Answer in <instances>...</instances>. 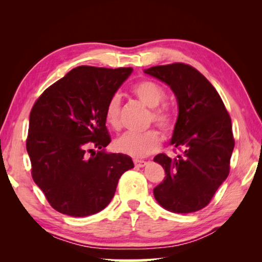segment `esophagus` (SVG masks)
<instances>
[{
	"mask_svg": "<svg viewBox=\"0 0 262 262\" xmlns=\"http://www.w3.org/2000/svg\"><path fill=\"white\" fill-rule=\"evenodd\" d=\"M134 164H135L136 167H144L145 165H147V162L140 161V159H136V161H134Z\"/></svg>",
	"mask_w": 262,
	"mask_h": 262,
	"instance_id": "obj_1",
	"label": "esophagus"
}]
</instances>
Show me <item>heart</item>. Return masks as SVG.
<instances>
[{
	"instance_id": "1",
	"label": "heart",
	"mask_w": 262,
	"mask_h": 262,
	"mask_svg": "<svg viewBox=\"0 0 262 262\" xmlns=\"http://www.w3.org/2000/svg\"><path fill=\"white\" fill-rule=\"evenodd\" d=\"M133 92L141 103L151 108V115L149 121L154 122L161 128L164 133H171L174 128V118L171 111L165 106H162L165 100V91L163 88L154 81H141L133 88ZM121 97L115 94L111 97L105 110V120L113 129H119L121 126L120 121ZM162 144V139L156 130H149L144 134H123L115 139L113 148L117 152L126 155L133 158H143L149 155L157 152Z\"/></svg>"
}]
</instances>
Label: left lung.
<instances>
[{
    "mask_svg": "<svg viewBox=\"0 0 262 262\" xmlns=\"http://www.w3.org/2000/svg\"><path fill=\"white\" fill-rule=\"evenodd\" d=\"M144 73L171 88L179 111L171 144L181 154L154 158L166 174L154 188L155 199L168 211H198L229 176L234 148L231 119L216 89L190 66H156Z\"/></svg>",
    "mask_w": 262,
    "mask_h": 262,
    "instance_id": "obj_1",
    "label": "left lung"
}]
</instances>
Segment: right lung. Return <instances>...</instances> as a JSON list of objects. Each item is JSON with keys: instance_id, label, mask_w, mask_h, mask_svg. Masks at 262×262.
Instances as JSON below:
<instances>
[{"instance_id": "1", "label": "right lung", "mask_w": 262, "mask_h": 262, "mask_svg": "<svg viewBox=\"0 0 262 262\" xmlns=\"http://www.w3.org/2000/svg\"><path fill=\"white\" fill-rule=\"evenodd\" d=\"M133 68L79 66L47 88L30 113L32 178L61 214L84 217L107 207L132 158L106 152L105 110ZM94 148H98L97 152Z\"/></svg>"}]
</instances>
